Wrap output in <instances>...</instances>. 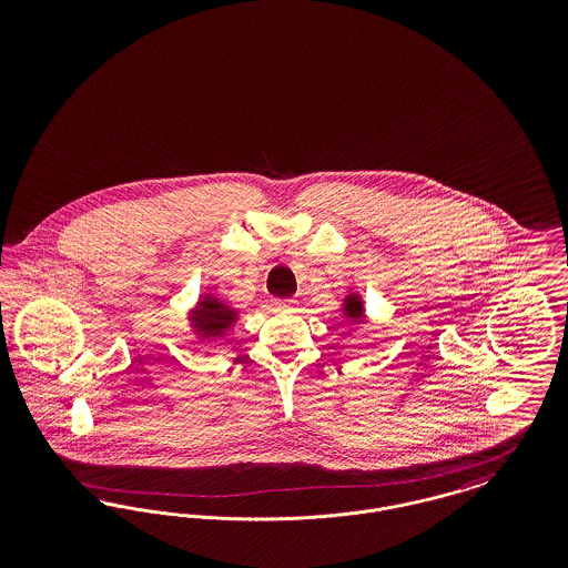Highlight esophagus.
Segmentation results:
<instances>
[{"mask_svg":"<svg viewBox=\"0 0 568 568\" xmlns=\"http://www.w3.org/2000/svg\"><path fill=\"white\" fill-rule=\"evenodd\" d=\"M274 308L278 313H292V311H296V300H276Z\"/></svg>","mask_w":568,"mask_h":568,"instance_id":"34e87169","label":"esophagus"}]
</instances>
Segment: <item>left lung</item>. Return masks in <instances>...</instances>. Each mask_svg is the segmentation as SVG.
I'll return each mask as SVG.
<instances>
[{
    "mask_svg": "<svg viewBox=\"0 0 568 568\" xmlns=\"http://www.w3.org/2000/svg\"><path fill=\"white\" fill-rule=\"evenodd\" d=\"M341 313H343V320H347L353 325H362L368 322L364 297L359 296L357 292H349L345 296L343 304H341Z\"/></svg>",
    "mask_w": 568,
    "mask_h": 568,
    "instance_id": "obj_1",
    "label": "left lung"
}]
</instances>
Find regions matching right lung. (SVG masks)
Returning <instances> with one entry per match:
<instances>
[{
  "mask_svg": "<svg viewBox=\"0 0 568 568\" xmlns=\"http://www.w3.org/2000/svg\"><path fill=\"white\" fill-rule=\"evenodd\" d=\"M241 313L239 308H232L225 300L213 296V294H200L191 308L190 322L191 332L206 343H216L230 332L239 322Z\"/></svg>",
  "mask_w": 568,
  "mask_h": 568,
  "instance_id": "1",
  "label": "right lung"
}]
</instances>
